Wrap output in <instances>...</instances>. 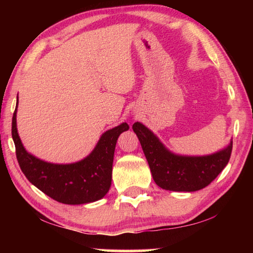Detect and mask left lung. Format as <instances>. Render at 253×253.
I'll list each match as a JSON object with an SVG mask.
<instances>
[{"label": "left lung", "mask_w": 253, "mask_h": 253, "mask_svg": "<svg viewBox=\"0 0 253 253\" xmlns=\"http://www.w3.org/2000/svg\"><path fill=\"white\" fill-rule=\"evenodd\" d=\"M132 129L141 143L143 153L159 187L169 191L192 192L211 184L227 165L233 149L228 146L208 155H181L171 152L158 136L137 122Z\"/></svg>", "instance_id": "1"}]
</instances>
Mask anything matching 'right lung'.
I'll use <instances>...</instances> for the list:
<instances>
[{
	"label": "right lung",
	"mask_w": 253,
	"mask_h": 253,
	"mask_svg": "<svg viewBox=\"0 0 253 253\" xmlns=\"http://www.w3.org/2000/svg\"><path fill=\"white\" fill-rule=\"evenodd\" d=\"M17 107L18 96L12 121V137L18 164L27 179L46 196L64 204H84L103 198L112 184L117 139L129 129L128 124L122 123L102 133L94 149L84 159L75 163L55 164L27 152L17 131Z\"/></svg>",
	"instance_id": "1"
}]
</instances>
